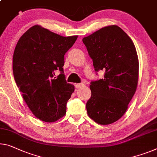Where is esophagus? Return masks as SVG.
Wrapping results in <instances>:
<instances>
[{
	"label": "esophagus",
	"instance_id": "obj_1",
	"mask_svg": "<svg viewBox=\"0 0 157 157\" xmlns=\"http://www.w3.org/2000/svg\"><path fill=\"white\" fill-rule=\"evenodd\" d=\"M84 86L83 83H76L75 84V87L76 88H81L82 87Z\"/></svg>",
	"mask_w": 157,
	"mask_h": 157
}]
</instances>
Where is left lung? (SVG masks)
Instances as JSON below:
<instances>
[{
  "instance_id": "left-lung-1",
  "label": "left lung",
  "mask_w": 157,
  "mask_h": 157,
  "mask_svg": "<svg viewBox=\"0 0 157 157\" xmlns=\"http://www.w3.org/2000/svg\"><path fill=\"white\" fill-rule=\"evenodd\" d=\"M83 42L95 70L105 71L103 78L90 83L88 115L99 124H111L125 114L136 91L139 62L136 47L117 25L100 29Z\"/></svg>"
}]
</instances>
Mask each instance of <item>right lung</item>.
<instances>
[{"instance_id": "obj_1", "label": "right lung", "mask_w": 157, "mask_h": 157, "mask_svg": "<svg viewBox=\"0 0 157 157\" xmlns=\"http://www.w3.org/2000/svg\"><path fill=\"white\" fill-rule=\"evenodd\" d=\"M77 38L62 36L35 25L17 43L13 59L14 80L31 112L43 121H56L66 114L74 86L65 80L64 55ZM57 70L60 74L55 77Z\"/></svg>"}]
</instances>
